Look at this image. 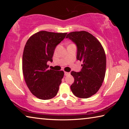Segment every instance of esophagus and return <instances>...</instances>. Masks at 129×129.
Wrapping results in <instances>:
<instances>
[{"label": "esophagus", "instance_id": "obj_1", "mask_svg": "<svg viewBox=\"0 0 129 129\" xmlns=\"http://www.w3.org/2000/svg\"><path fill=\"white\" fill-rule=\"evenodd\" d=\"M70 75V73L67 72H64V75L65 76H68Z\"/></svg>", "mask_w": 129, "mask_h": 129}]
</instances>
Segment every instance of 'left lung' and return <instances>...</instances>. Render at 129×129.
<instances>
[{
	"instance_id": "8db88e82",
	"label": "left lung",
	"mask_w": 129,
	"mask_h": 129,
	"mask_svg": "<svg viewBox=\"0 0 129 129\" xmlns=\"http://www.w3.org/2000/svg\"><path fill=\"white\" fill-rule=\"evenodd\" d=\"M66 38L76 44V58L83 62L80 72H71V75L74 77V82L71 85V91L76 96L88 98L99 91L105 79V50L98 39L87 31L69 33Z\"/></svg>"
}]
</instances>
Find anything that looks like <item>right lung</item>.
Instances as JSON below:
<instances>
[{"mask_svg":"<svg viewBox=\"0 0 129 129\" xmlns=\"http://www.w3.org/2000/svg\"><path fill=\"white\" fill-rule=\"evenodd\" d=\"M67 34L40 31L26 42L22 57V71L28 89L38 99H52L58 92L64 71L48 69L47 62H52L55 48Z\"/></svg>","mask_w":129,"mask_h":129,"instance_id":"obj_1","label":"right lung"}]
</instances>
